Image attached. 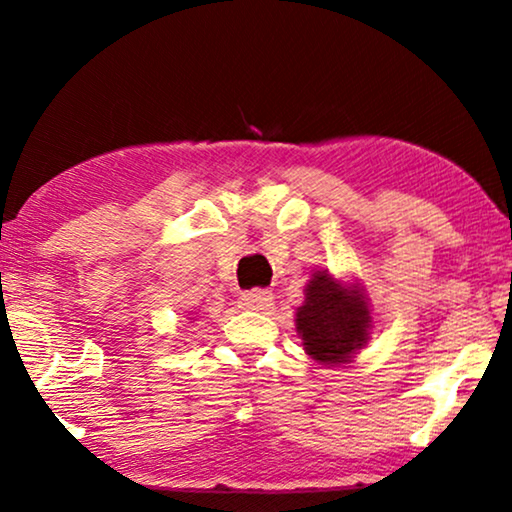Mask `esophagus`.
<instances>
[{
	"label": "esophagus",
	"mask_w": 512,
	"mask_h": 512,
	"mask_svg": "<svg viewBox=\"0 0 512 512\" xmlns=\"http://www.w3.org/2000/svg\"><path fill=\"white\" fill-rule=\"evenodd\" d=\"M240 305L247 307V310H265V307L272 305V293L263 289L247 291L240 296Z\"/></svg>",
	"instance_id": "1"
}]
</instances>
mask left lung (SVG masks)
Returning <instances> with one entry per match:
<instances>
[{"label": "left lung", "mask_w": 512, "mask_h": 512, "mask_svg": "<svg viewBox=\"0 0 512 512\" xmlns=\"http://www.w3.org/2000/svg\"><path fill=\"white\" fill-rule=\"evenodd\" d=\"M368 307L356 291H347L319 272L307 284L305 303L296 312L298 333L307 354L324 363H345L368 340Z\"/></svg>", "instance_id": "1"}]
</instances>
